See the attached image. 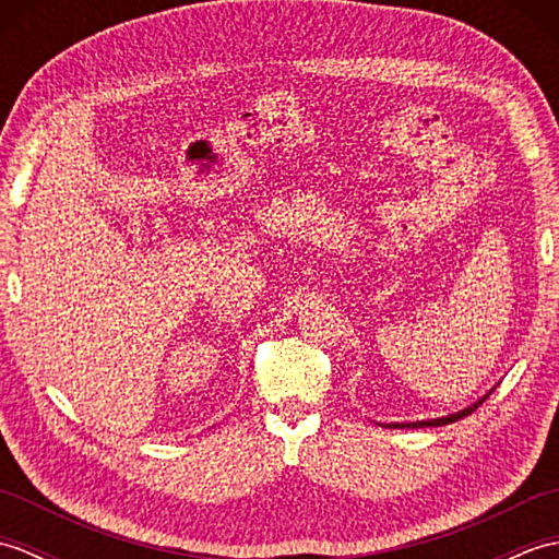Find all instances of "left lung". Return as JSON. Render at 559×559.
<instances>
[{
    "label": "left lung",
    "mask_w": 559,
    "mask_h": 559,
    "mask_svg": "<svg viewBox=\"0 0 559 559\" xmlns=\"http://www.w3.org/2000/svg\"><path fill=\"white\" fill-rule=\"evenodd\" d=\"M485 399H480L478 403H473L471 408H466V411H461V413H454V415H447V418H435V420H423V423H401V425H394V427H439V425H449V423H456V420H461V418H466V415H471L473 411H476L480 403H483Z\"/></svg>",
    "instance_id": "8db88e82"
}]
</instances>
